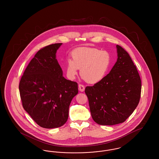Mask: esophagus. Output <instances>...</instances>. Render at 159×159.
<instances>
[{"label":"esophagus","mask_w":159,"mask_h":159,"mask_svg":"<svg viewBox=\"0 0 159 159\" xmlns=\"http://www.w3.org/2000/svg\"><path fill=\"white\" fill-rule=\"evenodd\" d=\"M84 85L83 84H79V90L80 91V92H83V91H84Z\"/></svg>","instance_id":"esophagus-1"}]
</instances>
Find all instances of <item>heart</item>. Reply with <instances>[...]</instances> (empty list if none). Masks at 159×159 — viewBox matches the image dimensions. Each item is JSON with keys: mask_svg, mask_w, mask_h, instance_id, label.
<instances>
[{"mask_svg": "<svg viewBox=\"0 0 159 159\" xmlns=\"http://www.w3.org/2000/svg\"><path fill=\"white\" fill-rule=\"evenodd\" d=\"M66 61V70L70 79L75 78L79 68L80 75L89 83H97L106 76L111 65V55L107 51L95 48H76Z\"/></svg>", "mask_w": 159, "mask_h": 159, "instance_id": "heart-1", "label": "heart"}]
</instances>
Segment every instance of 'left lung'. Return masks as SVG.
I'll return each instance as SVG.
<instances>
[{"label": "left lung", "instance_id": "obj_1", "mask_svg": "<svg viewBox=\"0 0 159 159\" xmlns=\"http://www.w3.org/2000/svg\"><path fill=\"white\" fill-rule=\"evenodd\" d=\"M118 58L110 72L93 86H86L93 120L101 125L123 123L138 105L141 80L129 53L116 46Z\"/></svg>", "mask_w": 159, "mask_h": 159}]
</instances>
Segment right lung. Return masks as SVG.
I'll return each mask as SVG.
<instances>
[{
    "label": "right lung",
    "mask_w": 159,
    "mask_h": 159,
    "mask_svg": "<svg viewBox=\"0 0 159 159\" xmlns=\"http://www.w3.org/2000/svg\"><path fill=\"white\" fill-rule=\"evenodd\" d=\"M61 45L40 49L25 68L19 84L24 109L44 128H58L66 123L69 106L78 93L77 83L62 76L56 59Z\"/></svg>",
    "instance_id": "1"
}]
</instances>
